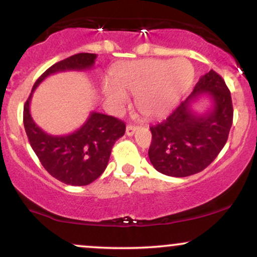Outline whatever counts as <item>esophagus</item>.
<instances>
[{
    "label": "esophagus",
    "mask_w": 257,
    "mask_h": 257,
    "mask_svg": "<svg viewBox=\"0 0 257 257\" xmlns=\"http://www.w3.org/2000/svg\"><path fill=\"white\" fill-rule=\"evenodd\" d=\"M138 131V126H135V125H133V124H128L126 125V128H125V133H126V135H129V137H132V135H134V133Z\"/></svg>",
    "instance_id": "1"
}]
</instances>
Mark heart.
<instances>
[{"label": "heart", "mask_w": 257, "mask_h": 257, "mask_svg": "<svg viewBox=\"0 0 257 257\" xmlns=\"http://www.w3.org/2000/svg\"><path fill=\"white\" fill-rule=\"evenodd\" d=\"M193 77L192 64L185 58L170 61L145 59L118 65L113 71V81H105L102 91L116 108L128 102L126 93L135 95L144 116L159 118L173 110Z\"/></svg>", "instance_id": "heart-1"}]
</instances>
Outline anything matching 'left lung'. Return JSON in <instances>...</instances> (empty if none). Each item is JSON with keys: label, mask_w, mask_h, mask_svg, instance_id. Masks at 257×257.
I'll list each match as a JSON object with an SVG mask.
<instances>
[{"label": "left lung", "mask_w": 257, "mask_h": 257, "mask_svg": "<svg viewBox=\"0 0 257 257\" xmlns=\"http://www.w3.org/2000/svg\"><path fill=\"white\" fill-rule=\"evenodd\" d=\"M203 92L212 99L213 106L198 115L190 104ZM232 122L231 93L223 78L210 70L163 122L150 126L152 141L149 157L152 166L159 173L175 178L202 172L223 149Z\"/></svg>", "instance_id": "8db88e82"}]
</instances>
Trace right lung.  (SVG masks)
I'll return each instance as SVG.
<instances>
[{
  "label": "right lung",
  "mask_w": 257,
  "mask_h": 257,
  "mask_svg": "<svg viewBox=\"0 0 257 257\" xmlns=\"http://www.w3.org/2000/svg\"><path fill=\"white\" fill-rule=\"evenodd\" d=\"M96 54L78 53L52 65L34 84L32 91L49 75L82 71L93 67ZM32 93L24 105V126L30 145L53 178L66 185H89L104 173L114 143L125 133L124 122L116 117L91 112L87 122L69 135H49L38 126L30 113Z\"/></svg>",
  "instance_id": "obj_1"
}]
</instances>
